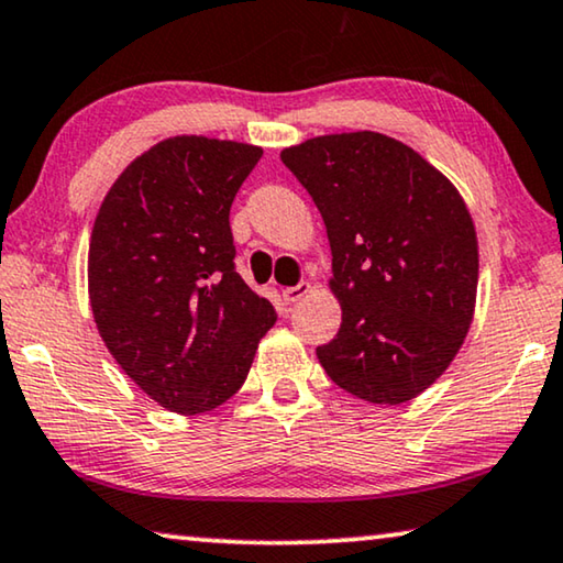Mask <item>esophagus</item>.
Wrapping results in <instances>:
<instances>
[{"label":"esophagus","mask_w":563,"mask_h":563,"mask_svg":"<svg viewBox=\"0 0 563 563\" xmlns=\"http://www.w3.org/2000/svg\"><path fill=\"white\" fill-rule=\"evenodd\" d=\"M310 292V285L308 283H298V285H292V288H283V303L285 306H292L296 303V300H300L303 296H308Z\"/></svg>","instance_id":"1"}]
</instances>
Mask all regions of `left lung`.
<instances>
[{
	"instance_id": "left-lung-1",
	"label": "left lung",
	"mask_w": 563,
	"mask_h": 563,
	"mask_svg": "<svg viewBox=\"0 0 563 563\" xmlns=\"http://www.w3.org/2000/svg\"><path fill=\"white\" fill-rule=\"evenodd\" d=\"M283 164L323 217L341 329L318 362L374 405L424 391L463 346L475 310L477 240L457 189L397 139L333 133Z\"/></svg>"
}]
</instances>
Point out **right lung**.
Here are the masks:
<instances>
[{
  "label": "right lung",
  "instance_id": "right-lung-1",
  "mask_svg": "<svg viewBox=\"0 0 563 563\" xmlns=\"http://www.w3.org/2000/svg\"><path fill=\"white\" fill-rule=\"evenodd\" d=\"M260 156L238 141L166 139L125 166L98 209L88 253L98 333L172 412L228 401L278 318L234 271L230 207Z\"/></svg>",
  "mask_w": 563,
  "mask_h": 563
}]
</instances>
